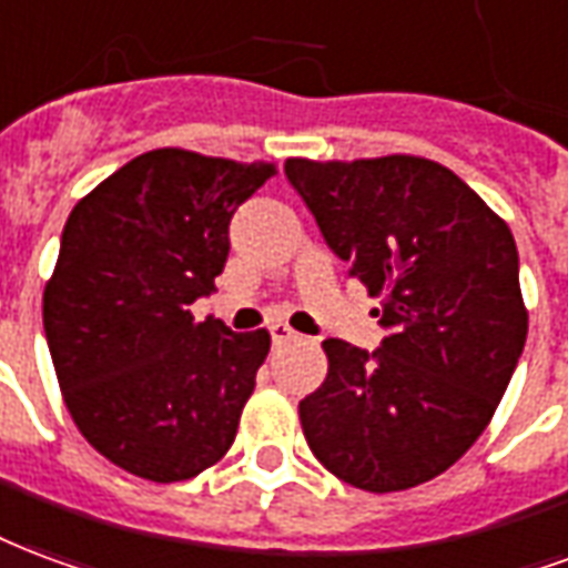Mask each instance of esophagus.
<instances>
[{
  "instance_id": "obj_1",
  "label": "esophagus",
  "mask_w": 568,
  "mask_h": 568,
  "mask_svg": "<svg viewBox=\"0 0 568 568\" xmlns=\"http://www.w3.org/2000/svg\"><path fill=\"white\" fill-rule=\"evenodd\" d=\"M268 335H272V345H287L293 338H300L287 324H272L268 326Z\"/></svg>"
}]
</instances>
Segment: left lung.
Masks as SVG:
<instances>
[{
	"instance_id": "8db88e82",
	"label": "left lung",
	"mask_w": 568,
	"mask_h": 568,
	"mask_svg": "<svg viewBox=\"0 0 568 568\" xmlns=\"http://www.w3.org/2000/svg\"><path fill=\"white\" fill-rule=\"evenodd\" d=\"M351 275L381 296L384 338H326V381L300 403L335 478L393 494L450 469L490 424L527 342L517 244L484 199L420 156L284 163Z\"/></svg>"
}]
</instances>
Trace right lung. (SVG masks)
<instances>
[{"instance_id":"obj_1","label":"right lung","mask_w":568,"mask_h":568,"mask_svg":"<svg viewBox=\"0 0 568 568\" xmlns=\"http://www.w3.org/2000/svg\"><path fill=\"white\" fill-rule=\"evenodd\" d=\"M275 165L163 148L135 156L65 221L44 335L81 436L120 469L187 481L230 450L268 354L190 305L214 293L230 221Z\"/></svg>"}]
</instances>
